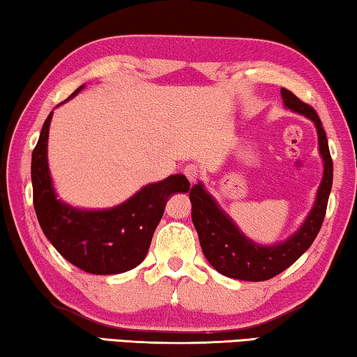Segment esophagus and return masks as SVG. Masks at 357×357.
<instances>
[{"label": "esophagus", "mask_w": 357, "mask_h": 357, "mask_svg": "<svg viewBox=\"0 0 357 357\" xmlns=\"http://www.w3.org/2000/svg\"><path fill=\"white\" fill-rule=\"evenodd\" d=\"M183 173H184V176L188 178L192 184H194L195 181L199 179V176H200L199 168H197L195 165H185L184 169H183Z\"/></svg>", "instance_id": "1"}]
</instances>
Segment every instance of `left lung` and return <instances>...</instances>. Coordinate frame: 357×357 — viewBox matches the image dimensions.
<instances>
[{
	"mask_svg": "<svg viewBox=\"0 0 357 357\" xmlns=\"http://www.w3.org/2000/svg\"><path fill=\"white\" fill-rule=\"evenodd\" d=\"M281 97L286 107L311 119L318 128L319 152L322 160H324V176H322L318 195H316L314 206L310 211L307 220L302 224V227L289 240L275 246H260L257 243L248 240L235 227V224L231 222L227 214L218 206L213 197L203 189L202 183L192 185L189 192L192 203V222H194L197 234H199L202 251L208 262L219 273L229 276V278L265 281L280 275L281 271L289 268L311 246L326 216L327 200H329L332 189L333 163L321 119L313 107L303 103L287 89H281Z\"/></svg>",
	"mask_w": 357,
	"mask_h": 357,
	"instance_id": "left-lung-1",
	"label": "left lung"
}]
</instances>
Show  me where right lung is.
I'll use <instances>...</instances> for the list:
<instances>
[{"mask_svg": "<svg viewBox=\"0 0 357 357\" xmlns=\"http://www.w3.org/2000/svg\"><path fill=\"white\" fill-rule=\"evenodd\" d=\"M70 95V98L81 90ZM68 98V100H70ZM52 112L44 122L31 154L33 205L39 225L68 262L87 273H123L143 262L160 222L167 199L188 192L184 174H172L146 185L122 205L103 211L71 208L55 197L47 167V137Z\"/></svg>", "mask_w": 357, "mask_h": 357, "instance_id": "add662e5", "label": "right lung"}]
</instances>
